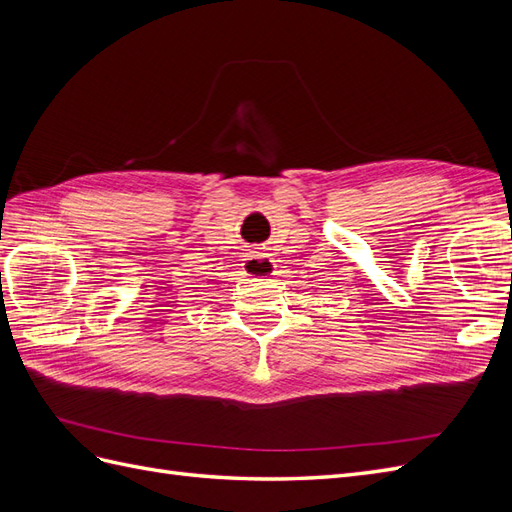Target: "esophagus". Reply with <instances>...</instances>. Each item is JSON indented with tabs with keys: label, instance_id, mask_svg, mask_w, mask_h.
<instances>
[{
	"label": "esophagus",
	"instance_id": "34e87169",
	"mask_svg": "<svg viewBox=\"0 0 512 512\" xmlns=\"http://www.w3.org/2000/svg\"><path fill=\"white\" fill-rule=\"evenodd\" d=\"M243 269H245L247 275H252V277H271V275H275L273 258L265 252H252L250 256L245 258Z\"/></svg>",
	"mask_w": 512,
	"mask_h": 512
}]
</instances>
